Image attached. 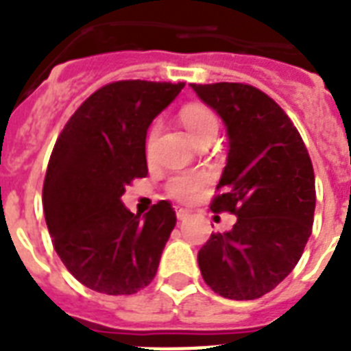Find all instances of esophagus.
I'll list each match as a JSON object with an SVG mask.
<instances>
[{"label":"esophagus","mask_w":351,"mask_h":351,"mask_svg":"<svg viewBox=\"0 0 351 351\" xmlns=\"http://www.w3.org/2000/svg\"><path fill=\"white\" fill-rule=\"evenodd\" d=\"M176 218H178V220H187V218H189V210L176 209Z\"/></svg>","instance_id":"esophagus-1"}]
</instances>
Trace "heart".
<instances>
[{
  "label": "heart",
  "mask_w": 351,
  "mask_h": 351,
  "mask_svg": "<svg viewBox=\"0 0 351 351\" xmlns=\"http://www.w3.org/2000/svg\"><path fill=\"white\" fill-rule=\"evenodd\" d=\"M180 119L184 122L185 130L189 131L191 138L200 144L205 141H215L220 130V121L210 108L204 104H189L180 111ZM160 131V124L155 122L149 128L146 136V155H153L156 136ZM207 182V176L202 173H184V175L173 176L167 184V193L176 200H189L202 189Z\"/></svg>",
  "instance_id": "heart-1"
}]
</instances>
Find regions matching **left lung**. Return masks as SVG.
Instances as JSON below:
<instances>
[{
	"mask_svg": "<svg viewBox=\"0 0 351 351\" xmlns=\"http://www.w3.org/2000/svg\"><path fill=\"white\" fill-rule=\"evenodd\" d=\"M227 128V166L210 210L238 216L198 252L202 278L221 298L247 301L292 272L312 234L315 178L308 151L289 115L241 82L191 84Z\"/></svg>",
	"mask_w": 351,
	"mask_h": 351,
	"instance_id": "1",
	"label": "left lung"
}]
</instances>
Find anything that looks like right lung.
Listing matches in <instances>:
<instances>
[{
    "instance_id": "right-lung-1",
    "label": "right lung",
    "mask_w": 351,
    "mask_h": 351,
    "mask_svg": "<svg viewBox=\"0 0 351 351\" xmlns=\"http://www.w3.org/2000/svg\"><path fill=\"white\" fill-rule=\"evenodd\" d=\"M185 84L117 81L88 97L57 138L43 185L53 249L84 287L130 295L153 281L176 215L162 200L142 216L122 204L147 175V128Z\"/></svg>"
}]
</instances>
